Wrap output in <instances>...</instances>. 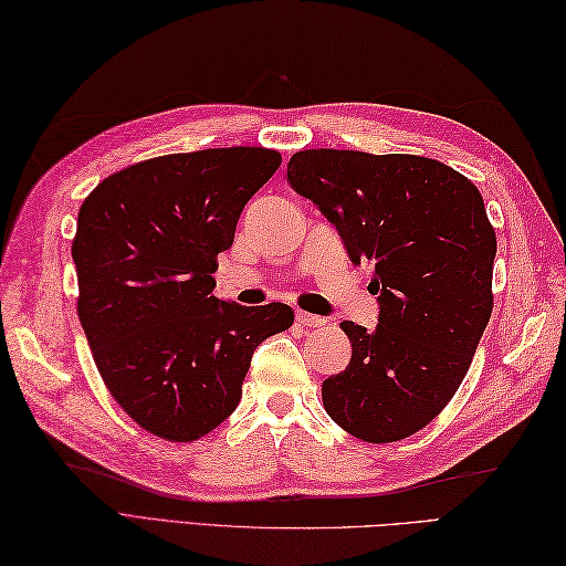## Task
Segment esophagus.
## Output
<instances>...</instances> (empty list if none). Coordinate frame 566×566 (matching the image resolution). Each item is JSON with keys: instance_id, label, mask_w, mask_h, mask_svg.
Returning <instances> with one entry per match:
<instances>
[{"instance_id": "1", "label": "esophagus", "mask_w": 566, "mask_h": 566, "mask_svg": "<svg viewBox=\"0 0 566 566\" xmlns=\"http://www.w3.org/2000/svg\"><path fill=\"white\" fill-rule=\"evenodd\" d=\"M297 322H300L302 326H310V328H319V326H326V319H324V316L307 314V312H297Z\"/></svg>"}]
</instances>
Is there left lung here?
I'll return each instance as SVG.
<instances>
[{
    "label": "left lung",
    "instance_id": "obj_1",
    "mask_svg": "<svg viewBox=\"0 0 566 566\" xmlns=\"http://www.w3.org/2000/svg\"><path fill=\"white\" fill-rule=\"evenodd\" d=\"M287 182L379 295L375 328L340 322L353 355L322 384L326 412L371 444L416 434L461 387L492 314L497 238L478 187L432 158L336 148L297 150Z\"/></svg>",
    "mask_w": 566,
    "mask_h": 566
}]
</instances>
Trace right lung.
Here are the masks:
<instances>
[{"instance_id":"right-lung-1","label":"right lung","mask_w":566,"mask_h":566,"mask_svg":"<svg viewBox=\"0 0 566 566\" xmlns=\"http://www.w3.org/2000/svg\"><path fill=\"white\" fill-rule=\"evenodd\" d=\"M271 148L170 154L105 177L81 203L78 319L107 391L144 430L195 442L238 408L261 340L295 312L213 295L244 203L279 170Z\"/></svg>"}]
</instances>
